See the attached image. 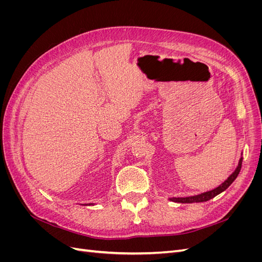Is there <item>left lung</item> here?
<instances>
[{"label": "left lung", "instance_id": "obj_1", "mask_svg": "<svg viewBox=\"0 0 262 262\" xmlns=\"http://www.w3.org/2000/svg\"><path fill=\"white\" fill-rule=\"evenodd\" d=\"M242 163H243V157H241V160L238 162V166H237L236 169L233 171V173L229 176L223 184H221L219 187H216L215 189L210 190V191L203 192L200 194H195V195H191V196H185V198H170V201L172 202H178V203H193V202H204L208 201L212 198H214L215 195L220 194L221 192H223L224 190H226L229 186L233 184V181L236 179V177L238 176V173L241 171L242 168Z\"/></svg>", "mask_w": 262, "mask_h": 262}]
</instances>
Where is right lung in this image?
Here are the masks:
<instances>
[{"mask_svg":"<svg viewBox=\"0 0 262 262\" xmlns=\"http://www.w3.org/2000/svg\"><path fill=\"white\" fill-rule=\"evenodd\" d=\"M93 203H86V204H84V205H92Z\"/></svg>","mask_w":262,"mask_h":262,"instance_id":"obj_1","label":"right lung"}]
</instances>
